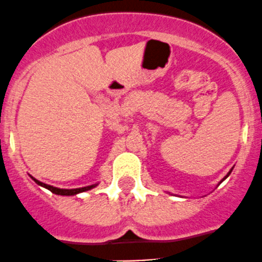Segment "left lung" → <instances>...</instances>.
<instances>
[{
  "instance_id": "8db88e82",
  "label": "left lung",
  "mask_w": 262,
  "mask_h": 262,
  "mask_svg": "<svg viewBox=\"0 0 262 262\" xmlns=\"http://www.w3.org/2000/svg\"><path fill=\"white\" fill-rule=\"evenodd\" d=\"M231 172H232V170H231V171H229V172H228V173H227V176H224V179H223V180H222V181H224V180H226V179H227V178H228V176H229V173H231ZM222 181H221V182H222ZM221 182H219V184H221Z\"/></svg>"
}]
</instances>
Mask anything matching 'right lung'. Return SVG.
Returning a JSON list of instances; mask_svg holds the SVG:
<instances>
[{
    "label": "right lung",
    "instance_id": "1",
    "mask_svg": "<svg viewBox=\"0 0 262 262\" xmlns=\"http://www.w3.org/2000/svg\"><path fill=\"white\" fill-rule=\"evenodd\" d=\"M34 181L36 182L38 185H40V186L46 187V189L50 190V191L53 192V194H57V195H67V196H71V195H77L80 194V192H83V191H87V190H91L92 187L97 186V184H94V185H90V186H84V187H78V189H58V187H54V186H50L48 184H44V182L36 180V179L31 178Z\"/></svg>",
    "mask_w": 262,
    "mask_h": 262
}]
</instances>
